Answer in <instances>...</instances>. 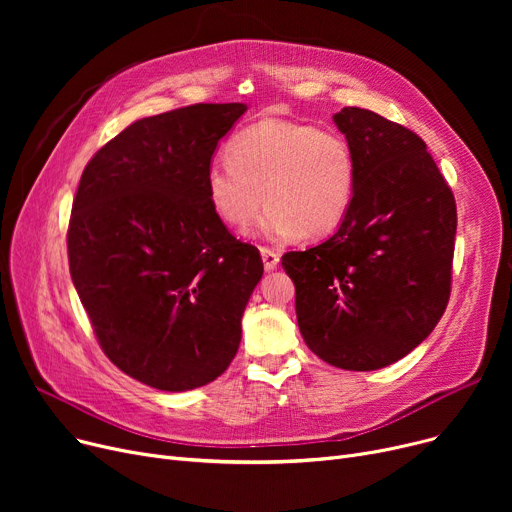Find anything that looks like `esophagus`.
Masks as SVG:
<instances>
[{"label": "esophagus", "instance_id": "obj_1", "mask_svg": "<svg viewBox=\"0 0 512 512\" xmlns=\"http://www.w3.org/2000/svg\"><path fill=\"white\" fill-rule=\"evenodd\" d=\"M261 259H263V267H265L267 272L276 270L278 263H280V255L276 251H272V249H265V247H261Z\"/></svg>", "mask_w": 512, "mask_h": 512}]
</instances>
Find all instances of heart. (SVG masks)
I'll list each match as a JSON object with an SVG mask.
<instances>
[{
  "instance_id": "1",
  "label": "heart",
  "mask_w": 512,
  "mask_h": 512,
  "mask_svg": "<svg viewBox=\"0 0 512 512\" xmlns=\"http://www.w3.org/2000/svg\"><path fill=\"white\" fill-rule=\"evenodd\" d=\"M205 188L213 213L228 226L251 224L265 201L259 236L324 238L353 205L357 159L340 132L263 118L230 143L228 159L213 161Z\"/></svg>"
}]
</instances>
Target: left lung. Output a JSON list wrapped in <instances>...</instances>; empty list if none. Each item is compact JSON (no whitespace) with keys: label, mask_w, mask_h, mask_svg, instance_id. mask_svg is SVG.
<instances>
[{"label":"left lung","mask_w":512,"mask_h":512,"mask_svg":"<svg viewBox=\"0 0 512 512\" xmlns=\"http://www.w3.org/2000/svg\"><path fill=\"white\" fill-rule=\"evenodd\" d=\"M334 122L357 159L353 205L326 242L286 253L282 267L311 351L373 371L407 357L448 305L456 203L413 130L361 107Z\"/></svg>","instance_id":"obj_1"}]
</instances>
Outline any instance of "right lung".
I'll list each match as a JSON object with an SVG mask.
<instances>
[{
    "mask_svg": "<svg viewBox=\"0 0 512 512\" xmlns=\"http://www.w3.org/2000/svg\"><path fill=\"white\" fill-rule=\"evenodd\" d=\"M245 103H197L143 118L87 164L68 261L93 332L118 369L166 392L232 363L263 276L259 251L213 213L205 174Z\"/></svg>",
    "mask_w": 512,
    "mask_h": 512,
    "instance_id": "1",
    "label": "right lung"
}]
</instances>
